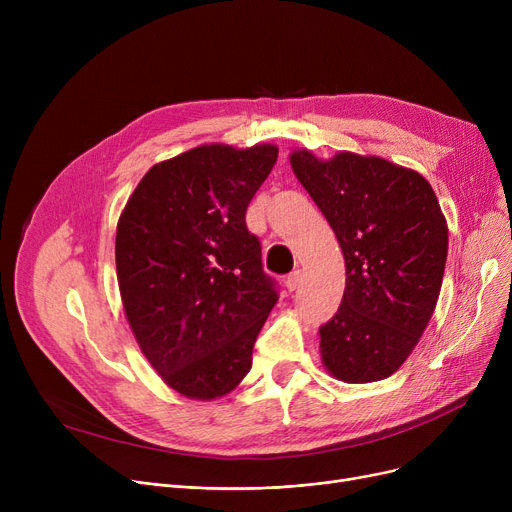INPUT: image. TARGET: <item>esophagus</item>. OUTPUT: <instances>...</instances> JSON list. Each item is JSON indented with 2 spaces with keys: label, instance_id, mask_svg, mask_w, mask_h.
<instances>
[{
  "label": "esophagus",
  "instance_id": "esophagus-1",
  "mask_svg": "<svg viewBox=\"0 0 512 512\" xmlns=\"http://www.w3.org/2000/svg\"><path fill=\"white\" fill-rule=\"evenodd\" d=\"M301 280H303V272L301 270H294L288 278H286V288L292 292V290H297L299 286H301Z\"/></svg>",
  "mask_w": 512,
  "mask_h": 512
}]
</instances>
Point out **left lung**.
<instances>
[{
	"label": "left lung",
	"mask_w": 512,
	"mask_h": 512,
	"mask_svg": "<svg viewBox=\"0 0 512 512\" xmlns=\"http://www.w3.org/2000/svg\"><path fill=\"white\" fill-rule=\"evenodd\" d=\"M346 263L344 297L319 328L321 363L346 384L378 382L413 353L434 315L448 253L438 197L419 172L375 155H290Z\"/></svg>",
	"instance_id": "obj_1"
}]
</instances>
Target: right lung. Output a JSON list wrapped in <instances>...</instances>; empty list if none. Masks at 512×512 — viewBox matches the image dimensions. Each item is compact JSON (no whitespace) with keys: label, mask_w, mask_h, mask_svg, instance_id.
Returning a JSON list of instances; mask_svg holds the SVG:
<instances>
[{"label":"right lung","mask_w":512,"mask_h":512,"mask_svg":"<svg viewBox=\"0 0 512 512\" xmlns=\"http://www.w3.org/2000/svg\"><path fill=\"white\" fill-rule=\"evenodd\" d=\"M278 159L276 145H201L155 164L116 230L124 313L143 355L193 400L232 392L278 303L245 213Z\"/></svg>","instance_id":"add662e5"}]
</instances>
